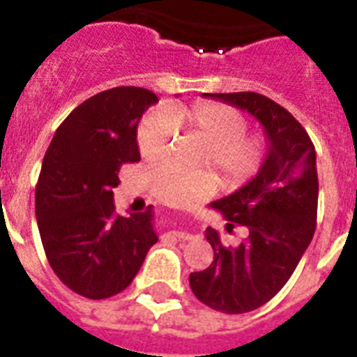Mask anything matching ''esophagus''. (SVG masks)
<instances>
[{"instance_id": "1", "label": "esophagus", "mask_w": 357, "mask_h": 357, "mask_svg": "<svg viewBox=\"0 0 357 357\" xmlns=\"http://www.w3.org/2000/svg\"><path fill=\"white\" fill-rule=\"evenodd\" d=\"M170 235L176 238H183V241H190V238L195 237V235L189 234V231H170Z\"/></svg>"}]
</instances>
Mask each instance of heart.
<instances>
[{"mask_svg":"<svg viewBox=\"0 0 357 357\" xmlns=\"http://www.w3.org/2000/svg\"><path fill=\"white\" fill-rule=\"evenodd\" d=\"M185 131L204 142L198 157L200 167H211L224 187L246 183L263 165L265 140L246 135L248 123L237 109L215 102L190 107H168L148 114L137 131V148L146 162H159L168 155L174 133ZM151 192L174 207H189L217 190L211 172H183L172 165H161L150 178Z\"/></svg>","mask_w":357,"mask_h":357,"instance_id":"1","label":"heart"}]
</instances>
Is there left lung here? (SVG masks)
<instances>
[{
    "mask_svg": "<svg viewBox=\"0 0 357 357\" xmlns=\"http://www.w3.org/2000/svg\"><path fill=\"white\" fill-rule=\"evenodd\" d=\"M204 96L248 111L263 126L268 142L257 176L234 195L209 204L228 220V231L241 226L246 237L237 246H224L217 229L207 228L213 263L189 276L202 304L229 315L248 313L280 293L315 234V146L287 109L263 94Z\"/></svg>",
    "mask_w": 357,
    "mask_h": 357,
    "instance_id": "1",
    "label": "left lung"
}]
</instances>
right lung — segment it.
Listing matches in <instances>:
<instances>
[{
	"instance_id": "add662e5",
	"label": "right lung",
	"mask_w": 357,
	"mask_h": 357,
	"mask_svg": "<svg viewBox=\"0 0 357 357\" xmlns=\"http://www.w3.org/2000/svg\"><path fill=\"white\" fill-rule=\"evenodd\" d=\"M157 102L140 86L89 98L59 126L42 161L35 190L42 246L59 280L85 298L122 293L157 243L151 206L120 217L113 204L122 165L140 161V119Z\"/></svg>"
}]
</instances>
